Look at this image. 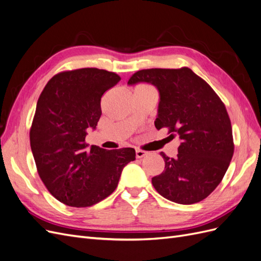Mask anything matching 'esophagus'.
<instances>
[{
    "label": "esophagus",
    "instance_id": "obj_1",
    "mask_svg": "<svg viewBox=\"0 0 261 261\" xmlns=\"http://www.w3.org/2000/svg\"><path fill=\"white\" fill-rule=\"evenodd\" d=\"M148 154L147 151H145V150H140V149H137L136 150V158H138V159H141V158H144Z\"/></svg>",
    "mask_w": 261,
    "mask_h": 261
}]
</instances>
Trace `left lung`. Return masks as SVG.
<instances>
[{
  "mask_svg": "<svg viewBox=\"0 0 261 261\" xmlns=\"http://www.w3.org/2000/svg\"><path fill=\"white\" fill-rule=\"evenodd\" d=\"M159 91L156 129L168 127L180 144L175 159L161 152L164 171L152 177L155 191L180 204L199 202L222 180L234 152L232 126L218 94L191 68L141 69L128 81Z\"/></svg>",
  "mask_w": 261,
  "mask_h": 261,
  "instance_id": "8db88e82",
  "label": "left lung"
}]
</instances>
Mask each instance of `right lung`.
Segmentation results:
<instances>
[{"label":"right lung","mask_w":261,"mask_h":261,"mask_svg":"<svg viewBox=\"0 0 261 261\" xmlns=\"http://www.w3.org/2000/svg\"><path fill=\"white\" fill-rule=\"evenodd\" d=\"M121 77L99 68L62 72L45 85L30 128V147L39 176L66 206L90 207L111 195L133 148L106 150L85 143L96 129L101 97Z\"/></svg>","instance_id":"right-lung-1"}]
</instances>
